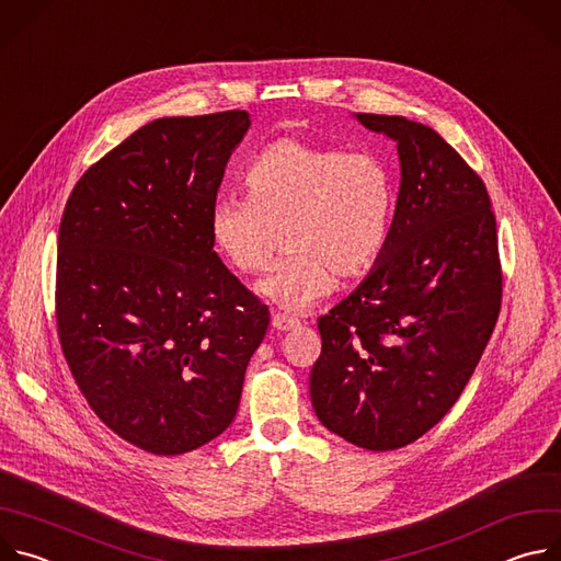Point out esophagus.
Instances as JSON below:
<instances>
[{
  "instance_id": "obj_1",
  "label": "esophagus",
  "mask_w": 561,
  "mask_h": 561,
  "mask_svg": "<svg viewBox=\"0 0 561 561\" xmlns=\"http://www.w3.org/2000/svg\"><path fill=\"white\" fill-rule=\"evenodd\" d=\"M273 327H275L277 331H290V329L299 327V319H295V317H290V314H286V312H275V314H273Z\"/></svg>"
}]
</instances>
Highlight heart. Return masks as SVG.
<instances>
[{"instance_id": "1", "label": "heart", "mask_w": 561, "mask_h": 561, "mask_svg": "<svg viewBox=\"0 0 561 561\" xmlns=\"http://www.w3.org/2000/svg\"><path fill=\"white\" fill-rule=\"evenodd\" d=\"M249 197H221L210 210L217 253L244 277L273 262L284 230L286 257L260 293L299 312L381 257L394 210L388 169L368 150L314 146L295 137L268 144L247 171Z\"/></svg>"}]
</instances>
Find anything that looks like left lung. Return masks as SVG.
Returning <instances> with one entry per match:
<instances>
[{
	"instance_id": "left-lung-1",
	"label": "left lung",
	"mask_w": 561,
	"mask_h": 561,
	"mask_svg": "<svg viewBox=\"0 0 561 561\" xmlns=\"http://www.w3.org/2000/svg\"><path fill=\"white\" fill-rule=\"evenodd\" d=\"M357 119L397 141L402 182L375 268L317 319L310 399L335 435L394 450L453 409L493 335L497 224L482 178L433 128L397 115Z\"/></svg>"
}]
</instances>
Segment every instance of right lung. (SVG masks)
I'll return each instance as SVG.
<instances>
[{"label": "right lung", "instance_id": "add662e5", "mask_svg": "<svg viewBox=\"0 0 561 561\" xmlns=\"http://www.w3.org/2000/svg\"><path fill=\"white\" fill-rule=\"evenodd\" d=\"M247 111L154 119L75 184L55 319L70 375L128 444L184 455L237 415L271 312L213 251L210 210Z\"/></svg>", "mask_w": 561, "mask_h": 561}]
</instances>
